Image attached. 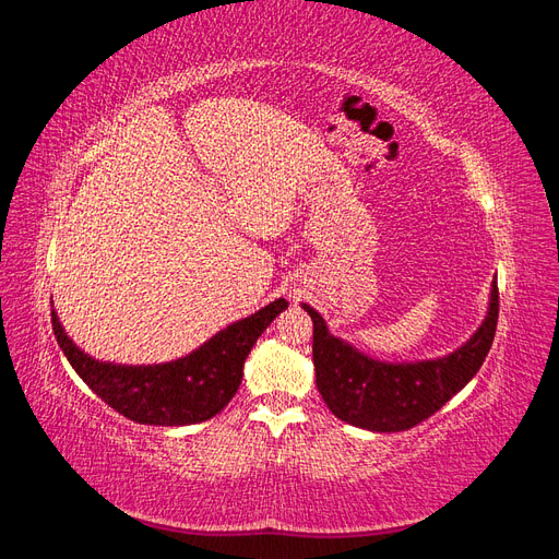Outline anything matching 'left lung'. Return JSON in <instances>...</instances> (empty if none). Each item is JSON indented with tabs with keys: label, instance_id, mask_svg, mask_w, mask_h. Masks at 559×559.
Listing matches in <instances>:
<instances>
[{
	"label": "left lung",
	"instance_id": "obj_1",
	"mask_svg": "<svg viewBox=\"0 0 559 559\" xmlns=\"http://www.w3.org/2000/svg\"><path fill=\"white\" fill-rule=\"evenodd\" d=\"M312 317V361L317 389L329 411L352 427L376 433L408 431L425 421L473 380L495 341L499 319L497 280L489 289L485 319L464 345L443 357L419 361H380L329 331L324 317L302 302Z\"/></svg>",
	"mask_w": 559,
	"mask_h": 559
}]
</instances>
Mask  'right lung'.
Masks as SVG:
<instances>
[{
	"label": "right lung",
	"instance_id": "right-lung-1",
	"mask_svg": "<svg viewBox=\"0 0 559 559\" xmlns=\"http://www.w3.org/2000/svg\"><path fill=\"white\" fill-rule=\"evenodd\" d=\"M286 308L289 302L277 298L259 312L233 321L186 357L146 366L99 361L67 335L56 310H50V321L67 361L116 413L138 425L186 427L207 421L226 408L242 382L253 343Z\"/></svg>",
	"mask_w": 559,
	"mask_h": 559
}]
</instances>
